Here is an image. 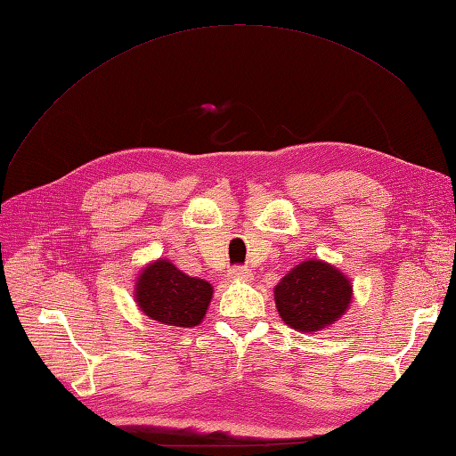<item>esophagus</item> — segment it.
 <instances>
[{"label": "esophagus", "instance_id": "1", "mask_svg": "<svg viewBox=\"0 0 456 456\" xmlns=\"http://www.w3.org/2000/svg\"><path fill=\"white\" fill-rule=\"evenodd\" d=\"M229 280H233V282H248V280H253V273L247 266H233L229 270Z\"/></svg>", "mask_w": 456, "mask_h": 456}]
</instances>
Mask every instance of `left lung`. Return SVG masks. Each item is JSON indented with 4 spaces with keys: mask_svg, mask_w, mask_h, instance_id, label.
<instances>
[{
    "mask_svg": "<svg viewBox=\"0 0 456 456\" xmlns=\"http://www.w3.org/2000/svg\"><path fill=\"white\" fill-rule=\"evenodd\" d=\"M282 322L299 333H317L341 319L353 302L351 278L319 258L296 265L274 286Z\"/></svg>",
    "mask_w": 456,
    "mask_h": 456,
    "instance_id": "left-lung-1",
    "label": "left lung"
}]
</instances>
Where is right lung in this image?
Segmentation results:
<instances>
[{
	"instance_id": "1",
	"label": "right lung",
	"mask_w": 456,
	"mask_h": 456,
	"mask_svg": "<svg viewBox=\"0 0 456 456\" xmlns=\"http://www.w3.org/2000/svg\"><path fill=\"white\" fill-rule=\"evenodd\" d=\"M133 297L154 322L188 329L206 317L213 286L208 280L183 274L168 258H159L141 268Z\"/></svg>"
}]
</instances>
